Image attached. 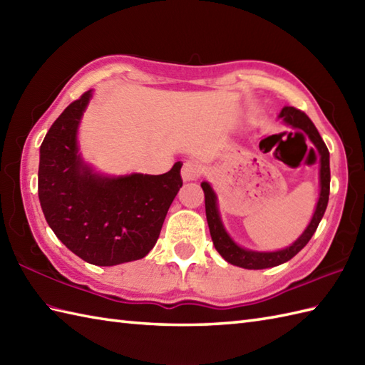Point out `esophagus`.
I'll return each instance as SVG.
<instances>
[{"label":"esophagus","instance_id":"esophagus-1","mask_svg":"<svg viewBox=\"0 0 365 365\" xmlns=\"http://www.w3.org/2000/svg\"><path fill=\"white\" fill-rule=\"evenodd\" d=\"M200 174H202V166L197 161H187L182 168V178L185 182L197 180Z\"/></svg>","mask_w":365,"mask_h":365}]
</instances>
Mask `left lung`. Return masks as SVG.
Returning <instances> with one entry per match:
<instances>
[{
    "label": "left lung",
    "mask_w": 365,
    "mask_h": 365,
    "mask_svg": "<svg viewBox=\"0 0 365 365\" xmlns=\"http://www.w3.org/2000/svg\"><path fill=\"white\" fill-rule=\"evenodd\" d=\"M279 120H282L285 125H289L294 130L304 131L307 138L311 139V143L317 147V150L320 153V196L317 200L315 212L312 215L311 222L307 224L304 232L294 240V243L290 246L284 247V250L279 251H252L242 247L234 242V238L229 235L221 220L220 208H218V197H216V192L213 191L212 185L208 182H202L200 187L204 190L205 195V215H207V222L208 229H210V235L213 240V245L216 251L221 254V257L232 263V265L246 268V269H263V268H271L277 267L281 263L289 262L292 257H294L302 247H304L309 240L312 238L315 234L317 227L323 218L324 212H327L328 200H329V182H331V173H329V152L327 144L323 143V139L319 133V130L315 128L312 120L307 118V115L297 110L293 106H284L281 113L277 115Z\"/></svg>",
    "instance_id": "obj_1"
}]
</instances>
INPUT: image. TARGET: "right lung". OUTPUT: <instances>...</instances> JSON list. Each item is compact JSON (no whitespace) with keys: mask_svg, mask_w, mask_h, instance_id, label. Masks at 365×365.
Instances as JSON below:
<instances>
[{"mask_svg":"<svg viewBox=\"0 0 365 365\" xmlns=\"http://www.w3.org/2000/svg\"><path fill=\"white\" fill-rule=\"evenodd\" d=\"M92 89L68 105L41 145L38 200L48 226L68 250L98 267L145 257L182 188L177 161L161 175H105L83 160L78 127Z\"/></svg>","mask_w":365,"mask_h":365,"instance_id":"right-lung-1","label":"right lung"}]
</instances>
